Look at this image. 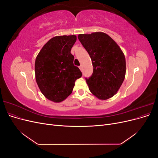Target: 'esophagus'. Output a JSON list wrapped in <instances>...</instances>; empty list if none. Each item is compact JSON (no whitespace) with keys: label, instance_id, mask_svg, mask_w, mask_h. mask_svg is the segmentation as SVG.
<instances>
[{"label":"esophagus","instance_id":"34e87169","mask_svg":"<svg viewBox=\"0 0 158 158\" xmlns=\"http://www.w3.org/2000/svg\"><path fill=\"white\" fill-rule=\"evenodd\" d=\"M79 69H80L81 70H82V66L80 65V66H79Z\"/></svg>","mask_w":158,"mask_h":158}]
</instances>
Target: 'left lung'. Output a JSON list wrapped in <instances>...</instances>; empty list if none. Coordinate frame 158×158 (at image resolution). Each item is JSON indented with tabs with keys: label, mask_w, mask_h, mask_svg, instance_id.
Returning <instances> with one entry per match:
<instances>
[{
	"label": "left lung",
	"mask_w": 158,
	"mask_h": 158,
	"mask_svg": "<svg viewBox=\"0 0 158 158\" xmlns=\"http://www.w3.org/2000/svg\"><path fill=\"white\" fill-rule=\"evenodd\" d=\"M79 41L92 59L93 73L86 80L89 89L99 99L112 98L125 77L126 60L120 47L103 32L80 34Z\"/></svg>",
	"instance_id": "obj_1"
}]
</instances>
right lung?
<instances>
[{
    "mask_svg": "<svg viewBox=\"0 0 158 158\" xmlns=\"http://www.w3.org/2000/svg\"><path fill=\"white\" fill-rule=\"evenodd\" d=\"M76 36H56L46 43L35 62V79L44 96L56 103L63 102L73 92L75 81L82 74L74 65L70 53Z\"/></svg>",
    "mask_w": 158,
    "mask_h": 158,
    "instance_id": "right-lung-1",
    "label": "right lung"
}]
</instances>
